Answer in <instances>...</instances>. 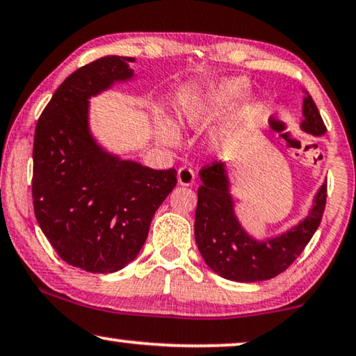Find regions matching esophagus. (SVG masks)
<instances>
[{
	"label": "esophagus",
	"instance_id": "1",
	"mask_svg": "<svg viewBox=\"0 0 356 356\" xmlns=\"http://www.w3.org/2000/svg\"><path fill=\"white\" fill-rule=\"evenodd\" d=\"M177 180L180 185H192L195 182V172L187 166H182L177 171Z\"/></svg>",
	"mask_w": 356,
	"mask_h": 356
}]
</instances>
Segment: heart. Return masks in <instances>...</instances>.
<instances>
[{
  "mask_svg": "<svg viewBox=\"0 0 356 356\" xmlns=\"http://www.w3.org/2000/svg\"><path fill=\"white\" fill-rule=\"evenodd\" d=\"M248 90V82L242 77H229L218 80L204 88L203 92L195 95L182 104L179 111L177 122L180 127L187 130H200L207 127L209 122L229 113ZM264 113V103L259 98H248L235 111V121L230 124L224 142L232 143L237 140L243 129L253 126ZM158 135L164 143L174 145L177 142V134L166 118L159 116L156 122Z\"/></svg>",
  "mask_w": 356,
  "mask_h": 356,
  "instance_id": "obj_1",
  "label": "heart"
}]
</instances>
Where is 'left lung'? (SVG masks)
I'll return each instance as SVG.
<instances>
[{"instance_id": "obj_1", "label": "left lung", "mask_w": 356, "mask_h": 356, "mask_svg": "<svg viewBox=\"0 0 356 356\" xmlns=\"http://www.w3.org/2000/svg\"><path fill=\"white\" fill-rule=\"evenodd\" d=\"M303 130L313 135L326 132L321 114L309 95L303 102ZM200 179L203 184L198 188L195 211V240L204 263L221 277L235 282H259L284 273L312 240L326 208L327 184H324L305 221L280 237L257 242L235 218L224 164H207L200 171Z\"/></svg>"}]
</instances>
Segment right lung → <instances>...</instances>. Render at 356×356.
I'll return each instance as SVG.
<instances>
[{"mask_svg":"<svg viewBox=\"0 0 356 356\" xmlns=\"http://www.w3.org/2000/svg\"><path fill=\"white\" fill-rule=\"evenodd\" d=\"M132 61L104 56L77 69L35 127V218L59 257L88 273H114L132 261L154 211L177 184L176 169L122 161L90 135L88 98L132 77Z\"/></svg>","mask_w":356,"mask_h":356,"instance_id":"right-lung-1","label":"right lung"}]
</instances>
